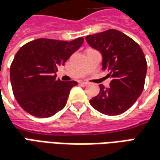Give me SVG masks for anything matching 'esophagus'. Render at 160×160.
Returning <instances> with one entry per match:
<instances>
[{"mask_svg": "<svg viewBox=\"0 0 160 160\" xmlns=\"http://www.w3.org/2000/svg\"><path fill=\"white\" fill-rule=\"evenodd\" d=\"M88 82H84V81H81V82H80V86H82V87H85V86H87L88 85Z\"/></svg>", "mask_w": 160, "mask_h": 160, "instance_id": "34e87169", "label": "esophagus"}]
</instances>
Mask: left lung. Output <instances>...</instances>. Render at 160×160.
<instances>
[{
  "instance_id": "obj_1",
  "label": "left lung",
  "mask_w": 160,
  "mask_h": 160,
  "mask_svg": "<svg viewBox=\"0 0 160 160\" xmlns=\"http://www.w3.org/2000/svg\"><path fill=\"white\" fill-rule=\"evenodd\" d=\"M89 46L102 56V69L111 77L110 88L99 85L91 106L107 115H119L130 108L144 89L147 64L142 49L132 39L115 29L88 35Z\"/></svg>"
}]
</instances>
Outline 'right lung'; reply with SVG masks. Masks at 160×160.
Segmentation results:
<instances>
[{
	"mask_svg": "<svg viewBox=\"0 0 160 160\" xmlns=\"http://www.w3.org/2000/svg\"><path fill=\"white\" fill-rule=\"evenodd\" d=\"M83 41L82 37L72 41L42 38L19 49L10 67V80L23 110L34 117L48 118L64 108L77 82L57 80L55 73Z\"/></svg>",
	"mask_w": 160,
	"mask_h": 160,
	"instance_id": "1",
	"label": "right lung"
}]
</instances>
